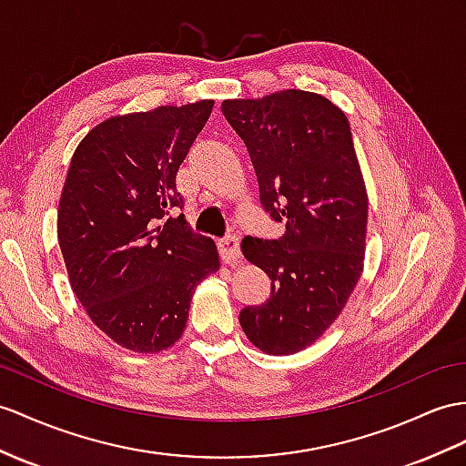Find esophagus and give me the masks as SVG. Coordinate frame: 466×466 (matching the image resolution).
<instances>
[{
	"label": "esophagus",
	"instance_id": "obj_1",
	"mask_svg": "<svg viewBox=\"0 0 466 466\" xmlns=\"http://www.w3.org/2000/svg\"><path fill=\"white\" fill-rule=\"evenodd\" d=\"M219 253L225 263H237L241 258V245H239V237L235 235H227L225 239L219 241Z\"/></svg>",
	"mask_w": 466,
	"mask_h": 466
}]
</instances>
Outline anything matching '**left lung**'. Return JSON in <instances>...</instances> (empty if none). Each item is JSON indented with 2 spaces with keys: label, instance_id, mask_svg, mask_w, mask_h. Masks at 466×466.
Here are the masks:
<instances>
[{
  "label": "left lung",
  "instance_id": "left-lung-1",
  "mask_svg": "<svg viewBox=\"0 0 466 466\" xmlns=\"http://www.w3.org/2000/svg\"><path fill=\"white\" fill-rule=\"evenodd\" d=\"M245 142L260 203L285 223L279 239L245 237L241 251L270 279V297L239 322L267 354L316 342L354 292L366 253L368 194L346 115L306 90L223 100Z\"/></svg>",
  "mask_w": 466,
  "mask_h": 466
}]
</instances>
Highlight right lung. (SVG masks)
I'll return each instance as SVG.
<instances>
[{"label":"right lung","instance_id":"add662e5","mask_svg":"<svg viewBox=\"0 0 466 466\" xmlns=\"http://www.w3.org/2000/svg\"><path fill=\"white\" fill-rule=\"evenodd\" d=\"M213 100L112 116L76 146L56 213L71 289L102 332L154 354L176 344L199 282L219 270L211 237L194 233L176 174Z\"/></svg>","mask_w":466,"mask_h":466}]
</instances>
